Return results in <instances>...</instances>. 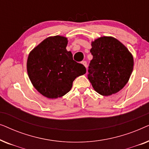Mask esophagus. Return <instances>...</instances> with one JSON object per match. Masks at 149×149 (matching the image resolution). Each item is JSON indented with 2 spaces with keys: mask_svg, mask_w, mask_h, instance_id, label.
<instances>
[{
  "mask_svg": "<svg viewBox=\"0 0 149 149\" xmlns=\"http://www.w3.org/2000/svg\"><path fill=\"white\" fill-rule=\"evenodd\" d=\"M81 64H82L83 66L85 67V68H87V62H85V61H83V62H81Z\"/></svg>",
  "mask_w": 149,
  "mask_h": 149,
  "instance_id": "1",
  "label": "esophagus"
}]
</instances>
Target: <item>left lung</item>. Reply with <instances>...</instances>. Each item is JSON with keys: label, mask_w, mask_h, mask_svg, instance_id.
<instances>
[{"label": "left lung", "mask_w": 149, "mask_h": 149, "mask_svg": "<svg viewBox=\"0 0 149 149\" xmlns=\"http://www.w3.org/2000/svg\"><path fill=\"white\" fill-rule=\"evenodd\" d=\"M93 56L87 78L94 90L109 96L119 92L129 81L134 58L124 45L113 36H101L91 42Z\"/></svg>", "instance_id": "obj_1"}]
</instances>
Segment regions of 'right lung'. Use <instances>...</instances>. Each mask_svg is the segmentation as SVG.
Here are the masks:
<instances>
[{"label":"right lung","mask_w":149,"mask_h":149,"mask_svg":"<svg viewBox=\"0 0 149 149\" xmlns=\"http://www.w3.org/2000/svg\"><path fill=\"white\" fill-rule=\"evenodd\" d=\"M68 38L57 35L45 38L28 55L27 72L34 88L50 99L62 97L70 90L77 77L85 74L83 64L73 60L66 50Z\"/></svg>","instance_id":"obj_1"}]
</instances>
